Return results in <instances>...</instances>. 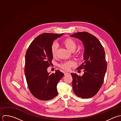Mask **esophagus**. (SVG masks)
I'll list each match as a JSON object with an SVG mask.
<instances>
[{"mask_svg": "<svg viewBox=\"0 0 121 121\" xmlns=\"http://www.w3.org/2000/svg\"><path fill=\"white\" fill-rule=\"evenodd\" d=\"M69 74V73H66V72H65V73H64V75H66Z\"/></svg>", "mask_w": 121, "mask_h": 121, "instance_id": "1", "label": "esophagus"}]
</instances>
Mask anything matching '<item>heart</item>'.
<instances>
[{
  "label": "heart",
  "mask_w": 121,
  "mask_h": 121,
  "mask_svg": "<svg viewBox=\"0 0 121 121\" xmlns=\"http://www.w3.org/2000/svg\"><path fill=\"white\" fill-rule=\"evenodd\" d=\"M63 43L65 46L71 51H74L77 47L76 42L72 38H68L63 41ZM58 49V45L56 43L52 44L51 47V52L53 57H56L57 55ZM75 65V63L72 60H69L63 62L59 65V66L62 69L68 71L70 68Z\"/></svg>",
  "instance_id": "obj_1"
}]
</instances>
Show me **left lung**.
<instances>
[{
	"label": "left lung",
	"instance_id": "8db88e82",
	"mask_svg": "<svg viewBox=\"0 0 121 121\" xmlns=\"http://www.w3.org/2000/svg\"><path fill=\"white\" fill-rule=\"evenodd\" d=\"M81 39L84 46V62L77 68L83 69L82 76L72 73V85L74 94L82 99L94 96L103 85L107 63L103 47L94 35L87 32H79L71 35Z\"/></svg>",
	"mask_w": 121,
	"mask_h": 121
}]
</instances>
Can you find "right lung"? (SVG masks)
I'll return each mask as SVG.
<instances>
[{
	"mask_svg": "<svg viewBox=\"0 0 121 121\" xmlns=\"http://www.w3.org/2000/svg\"><path fill=\"white\" fill-rule=\"evenodd\" d=\"M63 34L42 33L32 41L26 52L24 73L28 87L38 99L49 100L58 94L57 84L64 73L56 70L55 73L50 74L47 69L53 59L51 45Z\"/></svg>",
	"mask_w": 121,
	"mask_h": 121,
	"instance_id": "1",
	"label": "right lung"
}]
</instances>
